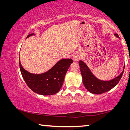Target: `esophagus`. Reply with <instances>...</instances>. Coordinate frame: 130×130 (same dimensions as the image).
Returning <instances> with one entry per match:
<instances>
[{
    "label": "esophagus",
    "instance_id": "obj_1",
    "mask_svg": "<svg viewBox=\"0 0 130 130\" xmlns=\"http://www.w3.org/2000/svg\"><path fill=\"white\" fill-rule=\"evenodd\" d=\"M80 59V57H79L78 55H75V56H74L73 57V60L74 61H77Z\"/></svg>",
    "mask_w": 130,
    "mask_h": 130
}]
</instances>
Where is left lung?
Masks as SVG:
<instances>
[{"label":"left lung","mask_w":130,"mask_h":130,"mask_svg":"<svg viewBox=\"0 0 130 130\" xmlns=\"http://www.w3.org/2000/svg\"><path fill=\"white\" fill-rule=\"evenodd\" d=\"M115 36L119 38L118 34H115ZM78 63L80 65L84 85L89 92L96 94L105 93L115 87L122 78L125 67L124 65V69L119 76L111 80L103 81L97 78L92 73L86 63L83 61H79Z\"/></svg>","instance_id":"obj_1"}]
</instances>
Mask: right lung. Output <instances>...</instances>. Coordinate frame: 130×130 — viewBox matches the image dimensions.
Masks as SVG:
<instances>
[{"instance_id":"add662e5","label":"right lung","mask_w":130,"mask_h":130,"mask_svg":"<svg viewBox=\"0 0 130 130\" xmlns=\"http://www.w3.org/2000/svg\"><path fill=\"white\" fill-rule=\"evenodd\" d=\"M33 35L34 33L30 34L27 38ZM72 62V59H62L45 73L32 74L24 69L19 58L21 72L26 84L35 93L45 96L53 95L60 91L66 73Z\"/></svg>"}]
</instances>
